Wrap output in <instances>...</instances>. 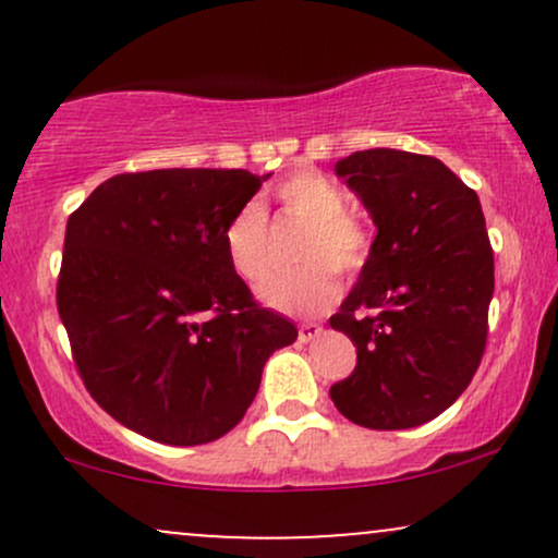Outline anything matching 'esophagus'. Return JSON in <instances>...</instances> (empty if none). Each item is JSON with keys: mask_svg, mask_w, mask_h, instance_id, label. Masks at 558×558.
Segmentation results:
<instances>
[{"mask_svg": "<svg viewBox=\"0 0 558 558\" xmlns=\"http://www.w3.org/2000/svg\"><path fill=\"white\" fill-rule=\"evenodd\" d=\"M319 332H323V325H317V323H304V325H299V341H301V343L315 341V338H319Z\"/></svg>", "mask_w": 558, "mask_h": 558, "instance_id": "esophagus-1", "label": "esophagus"}]
</instances>
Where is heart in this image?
<instances>
[{
    "mask_svg": "<svg viewBox=\"0 0 558 558\" xmlns=\"http://www.w3.org/2000/svg\"><path fill=\"white\" fill-rule=\"evenodd\" d=\"M280 209L306 222L296 257L306 259L293 270L275 272L259 286V299L275 312L291 317H312L325 312L341 293L338 272L354 275L367 265L373 252L369 230L349 213V194L315 170H299L275 189ZM226 257L248 283H257L270 270V228L257 202H248L222 230Z\"/></svg>",
    "mask_w": 558,
    "mask_h": 558,
    "instance_id": "b5f03b06",
    "label": "heart"
}]
</instances>
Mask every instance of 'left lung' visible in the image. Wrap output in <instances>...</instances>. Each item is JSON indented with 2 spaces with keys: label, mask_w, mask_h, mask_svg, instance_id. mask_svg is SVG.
<instances>
[{
  "label": "left lung",
  "mask_w": 558,
  "mask_h": 558,
  "mask_svg": "<svg viewBox=\"0 0 558 558\" xmlns=\"http://www.w3.org/2000/svg\"><path fill=\"white\" fill-rule=\"evenodd\" d=\"M336 175L377 226L367 265L336 330L356 367L330 388L338 412L369 430H407L446 412L477 373L488 341L493 248L480 198L440 159L367 149Z\"/></svg>",
  "instance_id": "left-lung-1"
}]
</instances>
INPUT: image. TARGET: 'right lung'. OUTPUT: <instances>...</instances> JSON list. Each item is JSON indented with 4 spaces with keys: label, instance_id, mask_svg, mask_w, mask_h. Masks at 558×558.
<instances>
[{
    "label": "right lung",
    "instance_id": "obj_1",
    "mask_svg": "<svg viewBox=\"0 0 558 558\" xmlns=\"http://www.w3.org/2000/svg\"><path fill=\"white\" fill-rule=\"evenodd\" d=\"M267 175L172 168L123 172L68 217L57 310L75 367L120 425L202 446L243 420L291 319L257 304L222 230Z\"/></svg>",
    "mask_w": 558,
    "mask_h": 558
}]
</instances>
